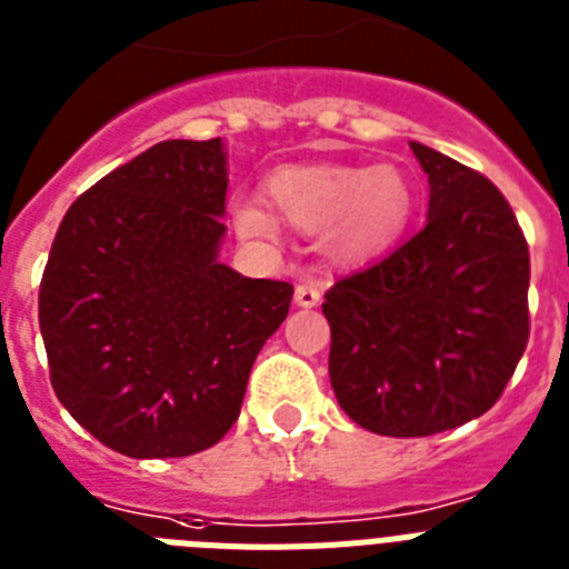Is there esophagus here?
Instances as JSON below:
<instances>
[{"mask_svg": "<svg viewBox=\"0 0 569 569\" xmlns=\"http://www.w3.org/2000/svg\"><path fill=\"white\" fill-rule=\"evenodd\" d=\"M295 303L303 306V309H312V306L320 303V289L318 283H300L295 289Z\"/></svg>", "mask_w": 569, "mask_h": 569, "instance_id": "34e87169", "label": "esophagus"}]
</instances>
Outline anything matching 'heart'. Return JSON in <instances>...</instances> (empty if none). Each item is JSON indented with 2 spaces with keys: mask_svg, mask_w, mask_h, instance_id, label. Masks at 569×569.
Segmentation results:
<instances>
[{
  "mask_svg": "<svg viewBox=\"0 0 569 569\" xmlns=\"http://www.w3.org/2000/svg\"><path fill=\"white\" fill-rule=\"evenodd\" d=\"M271 206L303 234H320L340 260H367L407 231L415 186L398 166H289L266 180ZM237 231L254 240L278 234L260 200L234 206Z\"/></svg>",
  "mask_w": 569,
  "mask_h": 569,
  "instance_id": "b5f03b06",
  "label": "heart"
}]
</instances>
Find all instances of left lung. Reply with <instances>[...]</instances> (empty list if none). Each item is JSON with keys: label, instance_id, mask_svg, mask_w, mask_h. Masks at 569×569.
Listing matches in <instances>:
<instances>
[{"label": "left lung", "instance_id": "8db88e82", "mask_svg": "<svg viewBox=\"0 0 569 569\" xmlns=\"http://www.w3.org/2000/svg\"><path fill=\"white\" fill-rule=\"evenodd\" d=\"M409 148L429 177L427 226L323 298L340 409L392 438L487 412L530 340V249L507 197L452 157Z\"/></svg>", "mask_w": 569, "mask_h": 569}]
</instances>
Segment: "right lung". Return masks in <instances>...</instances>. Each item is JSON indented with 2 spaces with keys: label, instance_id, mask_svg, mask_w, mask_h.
<instances>
[{
  "label": "right lung",
  "instance_id": "1",
  "mask_svg": "<svg viewBox=\"0 0 569 569\" xmlns=\"http://www.w3.org/2000/svg\"><path fill=\"white\" fill-rule=\"evenodd\" d=\"M226 154L166 140L66 211L42 283L51 387L79 427L128 458H186L237 421L257 352L295 286L217 263Z\"/></svg>",
  "mask_w": 569,
  "mask_h": 569
}]
</instances>
